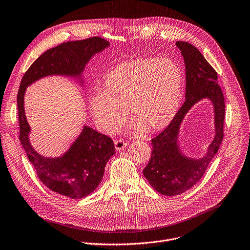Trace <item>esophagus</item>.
Wrapping results in <instances>:
<instances>
[{"label":"esophagus","instance_id":"obj_1","mask_svg":"<svg viewBox=\"0 0 250 250\" xmlns=\"http://www.w3.org/2000/svg\"><path fill=\"white\" fill-rule=\"evenodd\" d=\"M126 145H127V143H125V142L124 140H122V139L115 140V147H116V150H118V151L123 150Z\"/></svg>","mask_w":250,"mask_h":250}]
</instances>
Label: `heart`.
Segmentation results:
<instances>
[{"mask_svg":"<svg viewBox=\"0 0 250 250\" xmlns=\"http://www.w3.org/2000/svg\"><path fill=\"white\" fill-rule=\"evenodd\" d=\"M184 93V72L172 59L140 58L113 66L95 89L89 106L98 128L114 133L125 119L132 129L156 133L175 118Z\"/></svg>","mask_w":250,"mask_h":250,"instance_id":"obj_1","label":"heart"}]
</instances>
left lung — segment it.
Instances as JSON below:
<instances>
[{"mask_svg": "<svg viewBox=\"0 0 250 250\" xmlns=\"http://www.w3.org/2000/svg\"><path fill=\"white\" fill-rule=\"evenodd\" d=\"M186 64V101L171 124L152 138L151 158L143 170L144 177L158 192L174 196L191 188L205 174L224 138L225 98L218 84V74L199 50L183 41L176 42ZM210 99L215 110L216 134L208 154L201 159H189L179 151L176 139L185 114L198 101Z\"/></svg>", "mask_w": 250, "mask_h": 250, "instance_id": "obj_1", "label": "left lung"}]
</instances>
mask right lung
Instances as JSON below:
<instances>
[{
	"label": "right lung",
	"instance_id": "add662e5",
	"mask_svg": "<svg viewBox=\"0 0 250 250\" xmlns=\"http://www.w3.org/2000/svg\"><path fill=\"white\" fill-rule=\"evenodd\" d=\"M108 46L109 42L98 36L63 42L38 57L21 81L17 98L21 143L39 180L49 189L70 198L84 197L98 187L108 160L116 153L114 142L111 137L84 126L63 156H40L28 140L30 127L24 114V92L32 82L46 75L78 76L91 57Z\"/></svg>",
	"mask_w": 250,
	"mask_h": 250
}]
</instances>
